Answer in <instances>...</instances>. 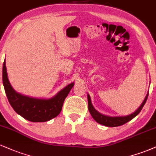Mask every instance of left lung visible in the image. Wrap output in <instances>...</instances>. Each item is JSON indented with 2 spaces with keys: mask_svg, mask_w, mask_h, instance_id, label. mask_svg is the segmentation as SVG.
<instances>
[{
  "mask_svg": "<svg viewBox=\"0 0 156 156\" xmlns=\"http://www.w3.org/2000/svg\"><path fill=\"white\" fill-rule=\"evenodd\" d=\"M148 94L149 92L147 93V96L142 102V104L140 105V107L136 109L134 112L129 115H126V116H122V117H109L104 115L101 113L97 112L96 109H94V107H93L92 103H91V99L90 97L89 94H87V101H88V109L90 115H92L93 118L97 122H98L99 124L104 125L105 126H108V127H116V126H120L123 125V124L126 123L131 120H132L133 118L136 116L140 112L141 110L143 108L144 104L146 103L148 97Z\"/></svg>",
  "mask_w": 156,
  "mask_h": 156,
  "instance_id": "1",
  "label": "left lung"
}]
</instances>
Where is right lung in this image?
Wrapping results in <instances>:
<instances>
[{
	"instance_id": "obj_1",
	"label": "right lung",
	"mask_w": 156,
	"mask_h": 156,
	"mask_svg": "<svg viewBox=\"0 0 156 156\" xmlns=\"http://www.w3.org/2000/svg\"><path fill=\"white\" fill-rule=\"evenodd\" d=\"M3 83L9 102L14 111L31 122H46L58 116L63 107L64 100L74 85V82L69 84L49 99L23 96L13 89L9 81L5 60L3 66Z\"/></svg>"
}]
</instances>
